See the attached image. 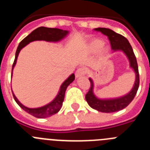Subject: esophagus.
Here are the masks:
<instances>
[{"instance_id": "34e87169", "label": "esophagus", "mask_w": 150, "mask_h": 150, "mask_svg": "<svg viewBox=\"0 0 150 150\" xmlns=\"http://www.w3.org/2000/svg\"><path fill=\"white\" fill-rule=\"evenodd\" d=\"M86 73V71L84 68L79 67V68L77 69V71H76V73H75V76H76V78L80 77L82 76H84Z\"/></svg>"}]
</instances>
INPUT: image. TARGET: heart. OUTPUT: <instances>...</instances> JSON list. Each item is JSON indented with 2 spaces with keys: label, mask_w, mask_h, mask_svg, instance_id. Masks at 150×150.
<instances>
[{
  "label": "heart",
  "mask_w": 150,
  "mask_h": 150,
  "mask_svg": "<svg viewBox=\"0 0 150 150\" xmlns=\"http://www.w3.org/2000/svg\"><path fill=\"white\" fill-rule=\"evenodd\" d=\"M104 42L100 39H95L91 41V43L88 44V50L90 52H95L98 51L100 49L104 46ZM107 51V47H104L102 48L101 52L103 53L106 52Z\"/></svg>",
  "instance_id": "obj_1"
}]
</instances>
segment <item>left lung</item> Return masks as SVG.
Wrapping results in <instances>:
<instances>
[{"label":"left lung","mask_w":150,"mask_h":150,"mask_svg":"<svg viewBox=\"0 0 150 150\" xmlns=\"http://www.w3.org/2000/svg\"><path fill=\"white\" fill-rule=\"evenodd\" d=\"M97 31H100L104 35L107 36L109 39L110 43L112 50L113 52L122 51L126 56L128 57L130 62V67H132L135 73V82L133 88L128 92L127 95H124L120 98L113 99H99L95 95L93 92L94 83L92 79L89 78V81L91 83L89 90L86 95V100L88 105L102 112H113L116 111L121 110L124 109L133 100L134 98L135 97L137 91L139 88V83H140V78H139V71L137 62L134 53L133 49L129 43L128 40L120 34H117L111 29L105 28H95Z\"/></svg>","instance_id":"1"}]
</instances>
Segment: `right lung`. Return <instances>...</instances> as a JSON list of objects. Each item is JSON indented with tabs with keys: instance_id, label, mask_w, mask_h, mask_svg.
<instances>
[{
	"instance_id": "1",
	"label": "right lung",
	"mask_w": 150,
	"mask_h": 150,
	"mask_svg": "<svg viewBox=\"0 0 150 150\" xmlns=\"http://www.w3.org/2000/svg\"><path fill=\"white\" fill-rule=\"evenodd\" d=\"M68 33V30L46 27H40L33 30L32 32L30 33V34H28L26 38H24L21 41L20 43L18 44V48H17L16 52L15 60H14L13 67H12V75H13V67H15L16 64L17 58H18V55L19 54V52L26 45L28 44L30 42H32V41L35 40H45L47 41V42H58V41H60L61 40L63 39L64 38H65ZM74 79H75V76H74V74H72L71 76L66 79L65 81L62 83L60 87V89H59V93H58L57 96L55 98V99L52 102H50V104H46V105L43 106V107H38V108H28V107L22 105L20 102L18 101V99L16 98V97L15 96V95L13 92V98L15 99L16 102L18 104V106L22 109H23L25 112L29 113V114L32 115L33 116H35L37 118H40V119L50 117V116L57 113L61 110L62 107V104H63L66 89H67L69 85L74 81Z\"/></svg>"
}]
</instances>
